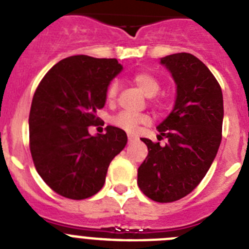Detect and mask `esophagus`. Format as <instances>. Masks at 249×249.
Here are the masks:
<instances>
[{
  "label": "esophagus",
  "mask_w": 249,
  "mask_h": 249,
  "mask_svg": "<svg viewBox=\"0 0 249 249\" xmlns=\"http://www.w3.org/2000/svg\"><path fill=\"white\" fill-rule=\"evenodd\" d=\"M127 139H129V142H137L138 138L133 137V135H129V137H127Z\"/></svg>",
  "instance_id": "obj_1"
}]
</instances>
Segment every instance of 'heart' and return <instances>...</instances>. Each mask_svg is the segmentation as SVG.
I'll return each instance as SVG.
<instances>
[{"label":"heart","instance_id":"heart-1","mask_svg":"<svg viewBox=\"0 0 249 249\" xmlns=\"http://www.w3.org/2000/svg\"><path fill=\"white\" fill-rule=\"evenodd\" d=\"M133 81L146 96H154L159 91V89H160L159 80L153 73L146 72V71H138V72L134 73ZM118 90L119 85L116 81H112V83L109 84V86L107 89V100L109 103L115 100ZM111 123L115 126L127 131V133H135L138 130L139 125L149 124L150 123V118L148 115H142V114H134V112L123 111L119 112L118 115L114 116L111 119Z\"/></svg>","mask_w":249,"mask_h":249}]
</instances>
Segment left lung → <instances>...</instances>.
<instances>
[{
	"instance_id": "1",
	"label": "left lung",
	"mask_w": 249,
	"mask_h": 249,
	"mask_svg": "<svg viewBox=\"0 0 249 249\" xmlns=\"http://www.w3.org/2000/svg\"><path fill=\"white\" fill-rule=\"evenodd\" d=\"M177 85L174 107L157 129L158 140L142 138L148 157L138 169V185L148 198L170 203L193 192L205 177L222 140L223 95L209 69L192 53L161 57Z\"/></svg>"
}]
</instances>
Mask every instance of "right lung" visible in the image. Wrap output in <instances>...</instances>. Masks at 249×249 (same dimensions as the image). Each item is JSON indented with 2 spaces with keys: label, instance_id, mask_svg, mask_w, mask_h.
Listing matches in <instances>:
<instances>
[{
  "label": "right lung",
  "instance_id": "right-lung-1",
  "mask_svg": "<svg viewBox=\"0 0 249 249\" xmlns=\"http://www.w3.org/2000/svg\"><path fill=\"white\" fill-rule=\"evenodd\" d=\"M123 70L116 59L76 55L61 60L38 84L30 110V150L35 168L53 192L86 199L103 188L110 161L125 148L126 133L107 125L90 135L107 103L110 81Z\"/></svg>",
  "mask_w": 249,
  "mask_h": 249
}]
</instances>
